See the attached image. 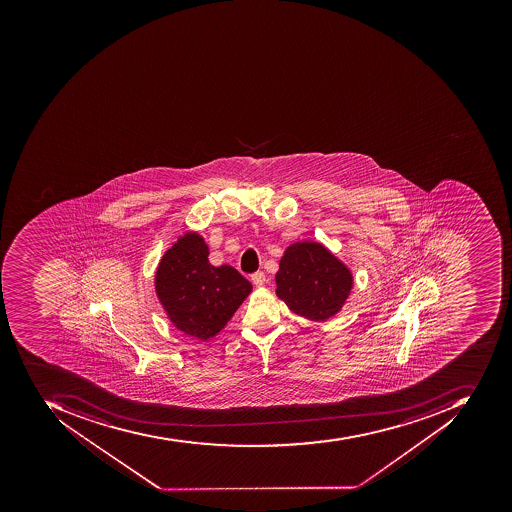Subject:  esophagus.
Here are the masks:
<instances>
[{
  "mask_svg": "<svg viewBox=\"0 0 512 512\" xmlns=\"http://www.w3.org/2000/svg\"><path fill=\"white\" fill-rule=\"evenodd\" d=\"M252 282H254L255 287H263L266 282V274L265 272H255V274H252Z\"/></svg>",
  "mask_w": 512,
  "mask_h": 512,
  "instance_id": "34e87169",
  "label": "esophagus"
}]
</instances>
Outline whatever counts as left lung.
<instances>
[{
    "label": "left lung",
    "instance_id": "obj_1",
    "mask_svg": "<svg viewBox=\"0 0 512 512\" xmlns=\"http://www.w3.org/2000/svg\"><path fill=\"white\" fill-rule=\"evenodd\" d=\"M276 294L296 315L323 323L348 301L351 269L324 244L298 241L283 252L276 272Z\"/></svg>",
    "mask_w": 512,
    "mask_h": 512
}]
</instances>
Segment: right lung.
I'll return each mask as SVG.
<instances>
[{"instance_id": "obj_1", "label": "right lung", "mask_w": 512, "mask_h": 512, "mask_svg": "<svg viewBox=\"0 0 512 512\" xmlns=\"http://www.w3.org/2000/svg\"><path fill=\"white\" fill-rule=\"evenodd\" d=\"M202 235L186 232L161 258L155 293L167 319L189 337L205 341L218 335L252 285L229 265L213 266Z\"/></svg>"}]
</instances>
